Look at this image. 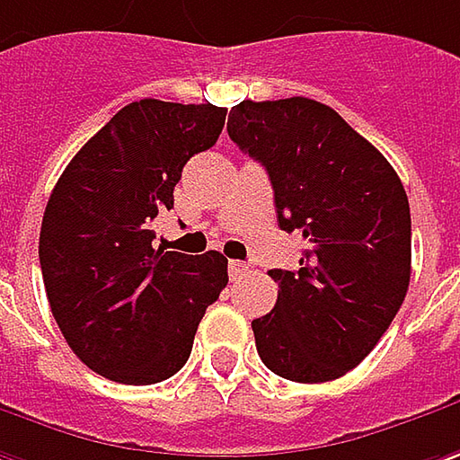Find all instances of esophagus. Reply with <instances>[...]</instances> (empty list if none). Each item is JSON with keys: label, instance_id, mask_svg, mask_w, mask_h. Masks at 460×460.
Listing matches in <instances>:
<instances>
[{"label": "esophagus", "instance_id": "esophagus-1", "mask_svg": "<svg viewBox=\"0 0 460 460\" xmlns=\"http://www.w3.org/2000/svg\"><path fill=\"white\" fill-rule=\"evenodd\" d=\"M247 272V265L244 262H239V260H231L229 262V278L231 280H239L242 275Z\"/></svg>", "mask_w": 460, "mask_h": 460}]
</instances>
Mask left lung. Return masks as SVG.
Returning a JSON list of instances; mask_svg holds the SVG:
<instances>
[{"mask_svg":"<svg viewBox=\"0 0 460 460\" xmlns=\"http://www.w3.org/2000/svg\"><path fill=\"white\" fill-rule=\"evenodd\" d=\"M231 141L268 170L278 224L301 231L298 270H270L278 301L252 322L272 373L322 384L378 345L411 275L410 200L386 156L309 97L244 100Z\"/></svg>","mask_w":460,"mask_h":460,"instance_id":"1","label":"left lung"}]
</instances>
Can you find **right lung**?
Segmentation results:
<instances>
[{"label":"right lung","mask_w":460,"mask_h":460,"mask_svg":"<svg viewBox=\"0 0 460 460\" xmlns=\"http://www.w3.org/2000/svg\"><path fill=\"white\" fill-rule=\"evenodd\" d=\"M226 108L138 100L76 151L50 192L40 270L74 355L130 386L174 376L203 314L226 288L221 252L154 250L151 221L174 206L188 159L210 149Z\"/></svg>","instance_id":"add662e5"}]
</instances>
